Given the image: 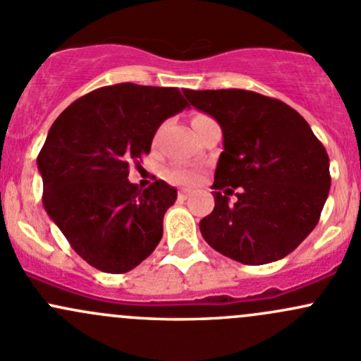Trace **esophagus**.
Wrapping results in <instances>:
<instances>
[{
    "label": "esophagus",
    "instance_id": "34e87169",
    "mask_svg": "<svg viewBox=\"0 0 361 361\" xmlns=\"http://www.w3.org/2000/svg\"><path fill=\"white\" fill-rule=\"evenodd\" d=\"M178 197H180L181 201H187V199L190 197V192H188V190H180V192H178Z\"/></svg>",
    "mask_w": 361,
    "mask_h": 361
}]
</instances>
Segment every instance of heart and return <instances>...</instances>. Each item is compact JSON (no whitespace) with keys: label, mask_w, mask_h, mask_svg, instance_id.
I'll return each mask as SVG.
<instances>
[{"label":"heart","mask_w":361,"mask_h":361,"mask_svg":"<svg viewBox=\"0 0 361 361\" xmlns=\"http://www.w3.org/2000/svg\"><path fill=\"white\" fill-rule=\"evenodd\" d=\"M199 116L204 115H195L194 118H199ZM164 176L171 181V183H176V185H194L197 183L201 174H199L197 169L190 166H185V164H173V166L167 167L164 171Z\"/></svg>","instance_id":"obj_1"}]
</instances>
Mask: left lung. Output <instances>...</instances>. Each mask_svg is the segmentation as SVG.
<instances>
[{
	"instance_id": "8db88e82",
	"label": "left lung",
	"mask_w": 361,
	"mask_h": 361,
	"mask_svg": "<svg viewBox=\"0 0 361 361\" xmlns=\"http://www.w3.org/2000/svg\"><path fill=\"white\" fill-rule=\"evenodd\" d=\"M192 106L224 133L214 209L199 228L218 253L246 265L286 257L316 227L330 190L329 154L309 123L279 99L243 89L190 90ZM238 197L230 202V195Z\"/></svg>"
}]
</instances>
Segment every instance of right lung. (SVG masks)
I'll use <instances>...</instances> for the list:
<instances>
[{
  "label": "right lung",
  "mask_w": 361,
  "mask_h": 361,
  "mask_svg": "<svg viewBox=\"0 0 361 361\" xmlns=\"http://www.w3.org/2000/svg\"><path fill=\"white\" fill-rule=\"evenodd\" d=\"M187 106L176 87L116 83L76 99L50 127L38 155L43 206L92 267L123 274L157 248L176 188L157 180L141 190L127 180L129 164Z\"/></svg>",
  "instance_id": "1"
}]
</instances>
